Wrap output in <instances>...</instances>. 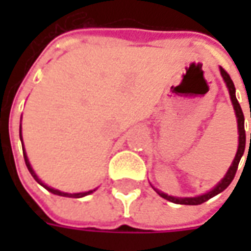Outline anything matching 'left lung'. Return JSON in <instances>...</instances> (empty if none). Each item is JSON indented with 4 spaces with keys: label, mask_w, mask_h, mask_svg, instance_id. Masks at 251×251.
I'll list each match as a JSON object with an SVG mask.
<instances>
[{
    "label": "left lung",
    "mask_w": 251,
    "mask_h": 251,
    "mask_svg": "<svg viewBox=\"0 0 251 251\" xmlns=\"http://www.w3.org/2000/svg\"><path fill=\"white\" fill-rule=\"evenodd\" d=\"M221 74L223 79H225V82H226V86L228 88V93H230V98H231L232 106H234V110H235V115H237V121H238V133H239V144H238V151L237 154H235V158H234V161H232L231 167L228 168L227 171L226 176L223 177V179L216 184V187L211 189L210 192H207L204 195H200V196H195V198H176V196H169V195L164 194L161 191H158V189L154 188V191L157 192L161 198L164 199L169 200V201H172V203H176V204H187V205H198L201 204V203H204L211 198H214L215 195L221 194L222 191H225V189L230 185L234 177H235V174H237V169L238 165H239V161H241V157L243 156V152H245V145H246V133H245V117H243L242 109H241V106L238 103L237 97H235V87H234V83H232L231 77L230 75L227 74L223 68L221 67ZM250 144H251V134H250Z\"/></svg>",
    "instance_id": "obj_1"
}]
</instances>
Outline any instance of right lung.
Segmentation results:
<instances>
[{
  "mask_svg": "<svg viewBox=\"0 0 251 251\" xmlns=\"http://www.w3.org/2000/svg\"><path fill=\"white\" fill-rule=\"evenodd\" d=\"M20 138H21V144H23V137H21V129H20ZM23 153H24V160H25V164H26V168H28V171L30 172V175L33 176V179L39 183L40 185H43L44 188L48 189L50 192H52V194L55 195H59V196H66V198H83V196H86V195H90L91 192H94L95 189H93V191H87V192H80V194H66V192H62V191H59V189H55V188H51V187H48L47 184H44L43 181H41L39 177H37V175L35 174V171L32 169V167H30L29 164V160H28V157H26V153H25V149L23 148Z\"/></svg>",
  "mask_w": 251,
  "mask_h": 251,
  "instance_id": "add662e5",
  "label": "right lung"
}]
</instances>
